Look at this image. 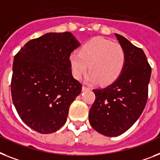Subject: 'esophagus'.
<instances>
[{
  "instance_id": "34e87169",
  "label": "esophagus",
  "mask_w": 160,
  "mask_h": 160,
  "mask_svg": "<svg viewBox=\"0 0 160 160\" xmlns=\"http://www.w3.org/2000/svg\"><path fill=\"white\" fill-rule=\"evenodd\" d=\"M82 91H86V90H90V88H88V87H86V86H82Z\"/></svg>"
}]
</instances>
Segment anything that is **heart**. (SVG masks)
<instances>
[{
	"instance_id": "b5f03b06",
	"label": "heart",
	"mask_w": 160,
	"mask_h": 160,
	"mask_svg": "<svg viewBox=\"0 0 160 160\" xmlns=\"http://www.w3.org/2000/svg\"><path fill=\"white\" fill-rule=\"evenodd\" d=\"M126 62L124 49L117 42L95 38L82 47L80 52L69 56L73 77L80 79L88 68L91 72L87 80L107 85L113 82L122 73Z\"/></svg>"
}]
</instances>
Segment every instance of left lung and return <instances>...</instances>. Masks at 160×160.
<instances>
[{
  "mask_svg": "<svg viewBox=\"0 0 160 160\" xmlns=\"http://www.w3.org/2000/svg\"><path fill=\"white\" fill-rule=\"evenodd\" d=\"M114 35L125 51L124 68L112 84L93 90L96 100L89 111L92 128L106 137L121 135L137 122L146 106L151 75L143 50Z\"/></svg>",
  "mask_w": 160,
  "mask_h": 160,
  "instance_id": "left-lung-1",
  "label": "left lung"
}]
</instances>
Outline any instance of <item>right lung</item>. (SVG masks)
<instances>
[{"mask_svg":"<svg viewBox=\"0 0 160 160\" xmlns=\"http://www.w3.org/2000/svg\"><path fill=\"white\" fill-rule=\"evenodd\" d=\"M80 46L71 32H49L28 42L13 63L11 96L18 115L42 134L65 123L69 106L81 93L69 56Z\"/></svg>","mask_w":160,"mask_h":160,"instance_id":"1","label":"right lung"}]
</instances>
